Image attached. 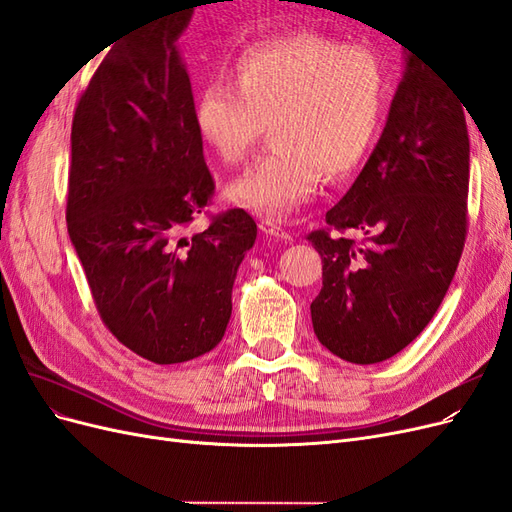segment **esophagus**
<instances>
[{
    "label": "esophagus",
    "instance_id": "1",
    "mask_svg": "<svg viewBox=\"0 0 512 512\" xmlns=\"http://www.w3.org/2000/svg\"><path fill=\"white\" fill-rule=\"evenodd\" d=\"M260 230L265 232V235H269V237H273V239H280V241H292V235L290 232L286 230V228H282L280 224H277L275 220H260Z\"/></svg>",
    "mask_w": 512,
    "mask_h": 512
}]
</instances>
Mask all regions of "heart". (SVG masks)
<instances>
[{"mask_svg": "<svg viewBox=\"0 0 512 512\" xmlns=\"http://www.w3.org/2000/svg\"><path fill=\"white\" fill-rule=\"evenodd\" d=\"M386 104L380 59L365 46L303 32L243 51L230 83L196 94L194 126L222 162L247 160L265 126L271 149L228 183L230 203L282 220L344 179L374 145Z\"/></svg>", "mask_w": 512, "mask_h": 512, "instance_id": "obj_1", "label": "heart"}]
</instances>
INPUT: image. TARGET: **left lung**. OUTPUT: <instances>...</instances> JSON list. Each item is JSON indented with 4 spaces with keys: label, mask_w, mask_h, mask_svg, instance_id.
<instances>
[{
    "label": "left lung",
    "mask_w": 512,
    "mask_h": 512,
    "mask_svg": "<svg viewBox=\"0 0 512 512\" xmlns=\"http://www.w3.org/2000/svg\"><path fill=\"white\" fill-rule=\"evenodd\" d=\"M461 103L410 51L376 149L327 211L329 226L361 230L367 243L329 230L307 235L322 258V290L309 307L314 333L339 359H391L427 327L453 282L468 228Z\"/></svg>",
    "instance_id": "obj_1"
}]
</instances>
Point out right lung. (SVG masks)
<instances>
[{
	"label": "right lung",
	"instance_id": "add662e5",
	"mask_svg": "<svg viewBox=\"0 0 512 512\" xmlns=\"http://www.w3.org/2000/svg\"><path fill=\"white\" fill-rule=\"evenodd\" d=\"M181 6L115 40L76 106L66 220L102 322L143 359L192 361L222 342L256 241L243 209L188 232L213 196L177 40Z\"/></svg>",
	"mask_w": 512,
	"mask_h": 512
}]
</instances>
